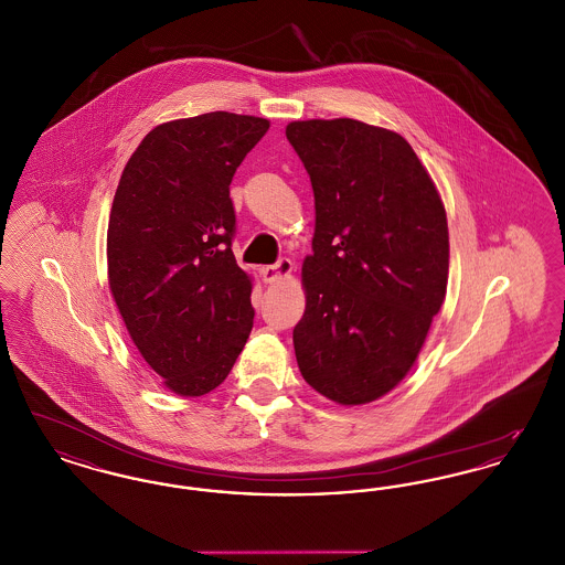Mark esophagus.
Here are the masks:
<instances>
[{"label": "esophagus", "instance_id": "esophagus-1", "mask_svg": "<svg viewBox=\"0 0 565 565\" xmlns=\"http://www.w3.org/2000/svg\"><path fill=\"white\" fill-rule=\"evenodd\" d=\"M292 269H295L292 260L284 256V258H279L275 265H267V267H263V269H260V277H263L267 284H275V281H279V279L290 277Z\"/></svg>", "mask_w": 565, "mask_h": 565}]
</instances>
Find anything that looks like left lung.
<instances>
[{"label": "left lung", "mask_w": 565, "mask_h": 565, "mask_svg": "<svg viewBox=\"0 0 565 565\" xmlns=\"http://www.w3.org/2000/svg\"><path fill=\"white\" fill-rule=\"evenodd\" d=\"M286 137L316 196L296 362L326 398L373 403L411 371L447 295L445 205L403 135L334 118Z\"/></svg>", "instance_id": "left-lung-1"}]
</instances>
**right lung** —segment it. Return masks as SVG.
<instances>
[{"label":"right lung","mask_w":565,"mask_h":565,"mask_svg":"<svg viewBox=\"0 0 565 565\" xmlns=\"http://www.w3.org/2000/svg\"><path fill=\"white\" fill-rule=\"evenodd\" d=\"M267 118L210 111L141 139L114 194L109 290L164 387L194 398L231 373L252 332V277L231 249V182Z\"/></svg>","instance_id":"obj_1"}]
</instances>
